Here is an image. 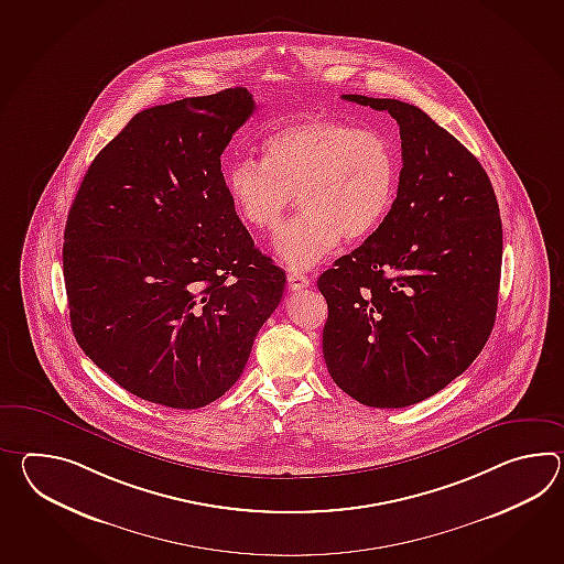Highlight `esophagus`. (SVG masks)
Segmentation results:
<instances>
[{
    "label": "esophagus",
    "instance_id": "34e87169",
    "mask_svg": "<svg viewBox=\"0 0 564 564\" xmlns=\"http://www.w3.org/2000/svg\"><path fill=\"white\" fill-rule=\"evenodd\" d=\"M310 279L305 275H301V273H289L288 275V285L291 291H300V289L310 288Z\"/></svg>",
    "mask_w": 564,
    "mask_h": 564
}]
</instances>
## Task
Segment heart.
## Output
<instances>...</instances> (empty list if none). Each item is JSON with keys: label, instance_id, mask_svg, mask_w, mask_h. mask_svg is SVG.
I'll return each instance as SVG.
<instances>
[{"label": "heart", "instance_id": "1", "mask_svg": "<svg viewBox=\"0 0 564 564\" xmlns=\"http://www.w3.org/2000/svg\"><path fill=\"white\" fill-rule=\"evenodd\" d=\"M226 188L240 220L259 232H273L297 196L301 213L279 230L275 252L289 269L307 271L339 238L362 240L387 218L399 162L380 131L312 117L269 135L263 162L232 163Z\"/></svg>", "mask_w": 564, "mask_h": 564}]
</instances>
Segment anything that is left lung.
Masks as SVG:
<instances>
[{
    "instance_id": "8db88e82",
    "label": "left lung",
    "mask_w": 564,
    "mask_h": 564,
    "mask_svg": "<svg viewBox=\"0 0 564 564\" xmlns=\"http://www.w3.org/2000/svg\"><path fill=\"white\" fill-rule=\"evenodd\" d=\"M401 127L397 198L375 232L317 279L334 382L376 409L425 401L464 375L498 310L501 220L486 170L419 107L344 95Z\"/></svg>"
}]
</instances>
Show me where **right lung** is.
<instances>
[{"mask_svg":"<svg viewBox=\"0 0 564 564\" xmlns=\"http://www.w3.org/2000/svg\"><path fill=\"white\" fill-rule=\"evenodd\" d=\"M247 88L135 115L93 160L64 228L76 341L143 401L200 409L237 382L285 271L254 249L220 155Z\"/></svg>","mask_w":564,"mask_h":564,"instance_id":"obj_1","label":"right lung"}]
</instances>
